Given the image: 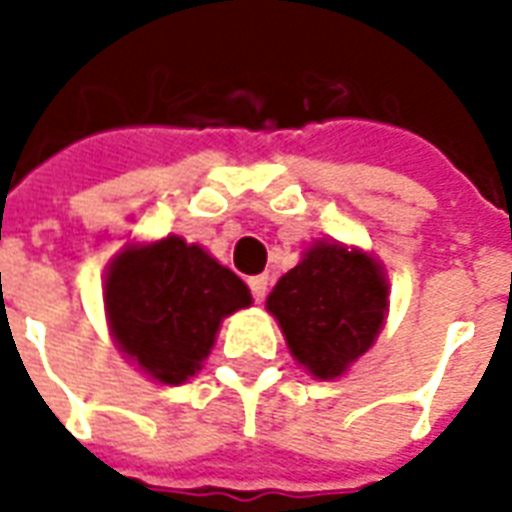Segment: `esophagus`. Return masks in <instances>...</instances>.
<instances>
[{
    "instance_id": "1",
    "label": "esophagus",
    "mask_w": 512,
    "mask_h": 512,
    "mask_svg": "<svg viewBox=\"0 0 512 512\" xmlns=\"http://www.w3.org/2000/svg\"><path fill=\"white\" fill-rule=\"evenodd\" d=\"M249 290H252L255 301L266 299V293H268V277H266V274H260V277L249 279Z\"/></svg>"
}]
</instances>
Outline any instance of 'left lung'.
Instances as JSON below:
<instances>
[{"label":"left lung","mask_w":512,"mask_h":512,"mask_svg":"<svg viewBox=\"0 0 512 512\" xmlns=\"http://www.w3.org/2000/svg\"><path fill=\"white\" fill-rule=\"evenodd\" d=\"M290 354L318 378H337L384 326L386 279L373 257L315 244L266 301Z\"/></svg>","instance_id":"left-lung-1"}]
</instances>
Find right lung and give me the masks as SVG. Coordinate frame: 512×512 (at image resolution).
<instances>
[{"label":"right lung","mask_w":512,"mask_h":512,"mask_svg":"<svg viewBox=\"0 0 512 512\" xmlns=\"http://www.w3.org/2000/svg\"><path fill=\"white\" fill-rule=\"evenodd\" d=\"M104 299L120 348L161 384L194 376L224 315L252 304L230 268L175 235L117 257Z\"/></svg>","instance_id":"1"}]
</instances>
